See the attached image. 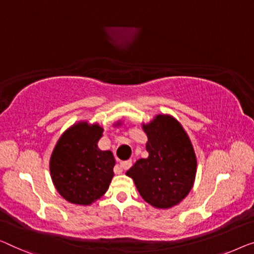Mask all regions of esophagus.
I'll use <instances>...</instances> for the list:
<instances>
[{
	"label": "esophagus",
	"mask_w": 254,
	"mask_h": 254,
	"mask_svg": "<svg viewBox=\"0 0 254 254\" xmlns=\"http://www.w3.org/2000/svg\"><path fill=\"white\" fill-rule=\"evenodd\" d=\"M132 165V162L131 161H124V162H121L120 165H119V169H120V172L123 171V170H127L130 169Z\"/></svg>",
	"instance_id": "34e87169"
}]
</instances>
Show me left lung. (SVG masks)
I'll return each mask as SVG.
<instances>
[{
  "instance_id": "8db88e82",
  "label": "left lung",
  "mask_w": 254,
  "mask_h": 254,
  "mask_svg": "<svg viewBox=\"0 0 254 254\" xmlns=\"http://www.w3.org/2000/svg\"><path fill=\"white\" fill-rule=\"evenodd\" d=\"M148 157L140 158L127 172L141 197L156 209H170L191 190L197 160L183 126L171 115H156L142 124Z\"/></svg>"
}]
</instances>
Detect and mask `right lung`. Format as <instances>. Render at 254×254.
Here are the masks:
<instances>
[{"label":"right lung","instance_id":"obj_1","mask_svg":"<svg viewBox=\"0 0 254 254\" xmlns=\"http://www.w3.org/2000/svg\"><path fill=\"white\" fill-rule=\"evenodd\" d=\"M103 132L98 123L81 121L67 128L56 143L50 157L51 179L57 191L69 203L90 205L112 183L114 155L97 145Z\"/></svg>","mask_w":254,"mask_h":254}]
</instances>
